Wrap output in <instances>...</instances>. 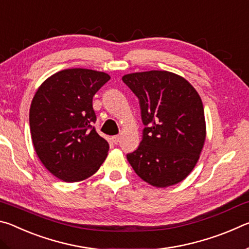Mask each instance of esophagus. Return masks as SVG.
Masks as SVG:
<instances>
[{
    "mask_svg": "<svg viewBox=\"0 0 249 249\" xmlns=\"http://www.w3.org/2000/svg\"><path fill=\"white\" fill-rule=\"evenodd\" d=\"M112 141H113V142H114V144H117V142H120V136H119V135H116V136H113L112 137Z\"/></svg>",
    "mask_w": 249,
    "mask_h": 249,
    "instance_id": "esophagus-1",
    "label": "esophagus"
}]
</instances>
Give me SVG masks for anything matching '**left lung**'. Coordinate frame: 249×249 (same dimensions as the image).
<instances>
[{
  "mask_svg": "<svg viewBox=\"0 0 249 249\" xmlns=\"http://www.w3.org/2000/svg\"><path fill=\"white\" fill-rule=\"evenodd\" d=\"M140 100L145 125L138 148L127 160L138 177L166 188L187 178L203 148L206 126L199 93L184 78L165 70L123 75Z\"/></svg>",
  "mask_w": 249,
  "mask_h": 249,
  "instance_id": "1",
  "label": "left lung"
}]
</instances>
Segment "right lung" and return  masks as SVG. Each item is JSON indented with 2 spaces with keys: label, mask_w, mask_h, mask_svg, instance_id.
I'll return each instance as SVG.
<instances>
[{
  "label": "right lung",
  "mask_w": 249,
  "mask_h": 249,
  "mask_svg": "<svg viewBox=\"0 0 249 249\" xmlns=\"http://www.w3.org/2000/svg\"><path fill=\"white\" fill-rule=\"evenodd\" d=\"M111 77L91 69H65L50 75L34 95L29 126L34 148L50 174L65 182L94 175L107 158L108 142L92 124V100Z\"/></svg>",
  "instance_id": "add662e5"
}]
</instances>
